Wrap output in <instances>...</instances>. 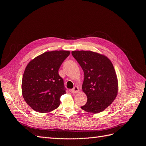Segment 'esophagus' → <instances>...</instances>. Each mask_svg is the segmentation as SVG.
Segmentation results:
<instances>
[{"instance_id":"34e87169","label":"esophagus","mask_w":146,"mask_h":146,"mask_svg":"<svg viewBox=\"0 0 146 146\" xmlns=\"http://www.w3.org/2000/svg\"><path fill=\"white\" fill-rule=\"evenodd\" d=\"M78 91H79V89L77 86H75L71 90H70V91H71V92H72V93H77Z\"/></svg>"}]
</instances>
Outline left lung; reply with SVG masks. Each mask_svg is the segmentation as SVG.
Instances as JSON below:
<instances>
[{
  "label": "left lung",
  "instance_id": "left-lung-1",
  "mask_svg": "<svg viewBox=\"0 0 146 146\" xmlns=\"http://www.w3.org/2000/svg\"><path fill=\"white\" fill-rule=\"evenodd\" d=\"M84 72L83 91L87 102L81 108L91 113L103 111L117 94L118 83L112 63L107 56L92 51H72Z\"/></svg>",
  "mask_w": 146,
  "mask_h": 146
}]
</instances>
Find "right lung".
Returning a JSON list of instances; mask_svg holds the SVG:
<instances>
[{
  "mask_svg": "<svg viewBox=\"0 0 146 146\" xmlns=\"http://www.w3.org/2000/svg\"><path fill=\"white\" fill-rule=\"evenodd\" d=\"M70 52H46L36 56L26 66L22 81L23 98L30 107L39 113H47L60 104L66 93L58 69Z\"/></svg>",
  "mask_w": 146,
  "mask_h": 146,
  "instance_id": "obj_1",
  "label": "right lung"
}]
</instances>
